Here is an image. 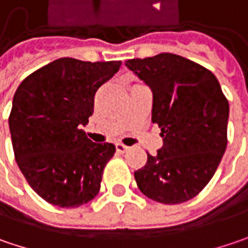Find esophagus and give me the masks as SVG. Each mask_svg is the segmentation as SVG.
Returning a JSON list of instances; mask_svg holds the SVG:
<instances>
[{
  "mask_svg": "<svg viewBox=\"0 0 248 248\" xmlns=\"http://www.w3.org/2000/svg\"><path fill=\"white\" fill-rule=\"evenodd\" d=\"M127 149H129V147L122 144V143H116V152H118V153H126Z\"/></svg>",
  "mask_w": 248,
  "mask_h": 248,
  "instance_id": "34e87169",
  "label": "esophagus"
}]
</instances>
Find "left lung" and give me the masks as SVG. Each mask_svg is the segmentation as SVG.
<instances>
[{
	"label": "left lung",
	"instance_id": "8db88e82",
	"mask_svg": "<svg viewBox=\"0 0 248 248\" xmlns=\"http://www.w3.org/2000/svg\"><path fill=\"white\" fill-rule=\"evenodd\" d=\"M124 66L152 90V121L163 138V147L135 171L139 189L155 202H186L211 181L225 154L229 102L220 84L205 67L171 53Z\"/></svg>",
	"mask_w": 248,
	"mask_h": 248
}]
</instances>
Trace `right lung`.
Listing matches in <instances>:
<instances>
[{
  "instance_id": "obj_1",
  "label": "right lung",
  "mask_w": 248,
  "mask_h": 248,
  "mask_svg": "<svg viewBox=\"0 0 248 248\" xmlns=\"http://www.w3.org/2000/svg\"><path fill=\"white\" fill-rule=\"evenodd\" d=\"M121 62L63 57L26 77L14 95L9 130L15 160L39 197L78 208L96 197L112 143H94L81 129L94 112L96 90Z\"/></svg>"
}]
</instances>
